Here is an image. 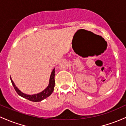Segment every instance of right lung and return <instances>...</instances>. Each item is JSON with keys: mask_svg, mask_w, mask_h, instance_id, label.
Here are the masks:
<instances>
[{"mask_svg": "<svg viewBox=\"0 0 126 126\" xmlns=\"http://www.w3.org/2000/svg\"><path fill=\"white\" fill-rule=\"evenodd\" d=\"M55 68L53 69L52 71L51 75H50V80H49V85L47 87H46V89H45L43 91H42V92L39 93V94H32V95H29V94H23L22 92L19 90L17 87H16V86L14 84V81H12V80L11 79V80L12 82V84L13 85L14 89H15V91L16 92V93L19 94V96H22L24 98L27 99L29 100V101H32V102H40L42 100L45 99L46 97H49L50 94H52V93L53 92V89H54L55 87Z\"/></svg>", "mask_w": 126, "mask_h": 126, "instance_id": "1", "label": "right lung"}]
</instances>
